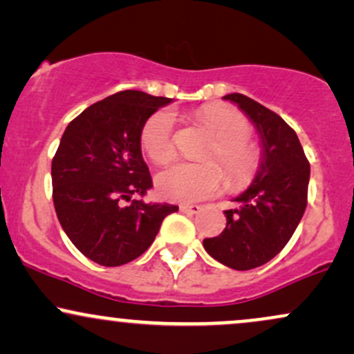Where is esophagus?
I'll use <instances>...</instances> for the list:
<instances>
[{
    "instance_id": "esophagus-1",
    "label": "esophagus",
    "mask_w": 354,
    "mask_h": 354,
    "mask_svg": "<svg viewBox=\"0 0 354 354\" xmlns=\"http://www.w3.org/2000/svg\"><path fill=\"white\" fill-rule=\"evenodd\" d=\"M180 211L185 214H198L201 211V206H198V204H180Z\"/></svg>"
}]
</instances>
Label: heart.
<instances>
[{
	"mask_svg": "<svg viewBox=\"0 0 354 354\" xmlns=\"http://www.w3.org/2000/svg\"><path fill=\"white\" fill-rule=\"evenodd\" d=\"M196 118L214 136L203 160L207 163H176L156 176L160 194L173 201H199L216 194L224 183L239 191L250 185L262 165V153L249 140L250 123L241 112L224 104L204 105ZM142 147L150 160L165 165L173 160L174 115L171 110L153 113L142 129Z\"/></svg>",
	"mask_w": 354,
	"mask_h": 354,
	"instance_id": "b5f03b06",
	"label": "heart"
}]
</instances>
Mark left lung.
<instances>
[{"label": "left lung", "mask_w": 354, "mask_h": 354, "mask_svg": "<svg viewBox=\"0 0 354 354\" xmlns=\"http://www.w3.org/2000/svg\"><path fill=\"white\" fill-rule=\"evenodd\" d=\"M250 118L262 143V165L252 185L224 211L219 236L204 239L212 259L236 270H250L287 245L306 207L310 163L299 136L282 117L242 93L223 97Z\"/></svg>", "instance_id": "1"}]
</instances>
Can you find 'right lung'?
<instances>
[{
    "label": "right lung",
    "mask_w": 354,
    "mask_h": 354,
    "mask_svg": "<svg viewBox=\"0 0 354 354\" xmlns=\"http://www.w3.org/2000/svg\"><path fill=\"white\" fill-rule=\"evenodd\" d=\"M169 102L140 91L117 92L85 109L64 131L50 166L55 214L72 244L100 266L140 257L166 216L178 211L173 204L131 199L153 186L142 129Z\"/></svg>",
    "instance_id": "add662e5"
}]
</instances>
